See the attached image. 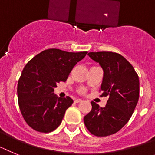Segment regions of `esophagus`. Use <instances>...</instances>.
Here are the masks:
<instances>
[{
	"mask_svg": "<svg viewBox=\"0 0 155 155\" xmlns=\"http://www.w3.org/2000/svg\"><path fill=\"white\" fill-rule=\"evenodd\" d=\"M74 101L76 102V103H79V102L82 101V100L81 99H76V100Z\"/></svg>",
	"mask_w": 155,
	"mask_h": 155,
	"instance_id": "obj_1",
	"label": "esophagus"
}]
</instances>
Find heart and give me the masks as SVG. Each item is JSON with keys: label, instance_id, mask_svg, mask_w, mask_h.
I'll list each match as a JSON object with an SVG mask.
<instances>
[{"label": "heart", "instance_id": "heart-1", "mask_svg": "<svg viewBox=\"0 0 155 155\" xmlns=\"http://www.w3.org/2000/svg\"><path fill=\"white\" fill-rule=\"evenodd\" d=\"M82 91H83V90H82Z\"/></svg>", "mask_w": 155, "mask_h": 155}]
</instances>
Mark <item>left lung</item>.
Listing matches in <instances>:
<instances>
[{
  "mask_svg": "<svg viewBox=\"0 0 155 155\" xmlns=\"http://www.w3.org/2000/svg\"><path fill=\"white\" fill-rule=\"evenodd\" d=\"M89 57L103 69L101 96L108 97L106 105L91 101L92 109L84 116V123L97 137L114 134L130 120L139 100V77L133 65L119 54L90 52Z\"/></svg>",
  "mask_w": 155,
  "mask_h": 155,
  "instance_id": "8db88e82",
  "label": "left lung"
}]
</instances>
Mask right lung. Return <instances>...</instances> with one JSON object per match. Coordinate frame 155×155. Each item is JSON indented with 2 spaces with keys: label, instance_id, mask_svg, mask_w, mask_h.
Masks as SVG:
<instances>
[{
  "label": "right lung",
  "instance_id": "obj_1",
  "mask_svg": "<svg viewBox=\"0 0 155 155\" xmlns=\"http://www.w3.org/2000/svg\"><path fill=\"white\" fill-rule=\"evenodd\" d=\"M87 51L67 52L48 49L36 55L22 70L18 83V100L24 119L32 129L50 133L61 124L73 100L58 97L54 88L66 81L73 67L84 58Z\"/></svg>",
  "mask_w": 155,
  "mask_h": 155
}]
</instances>
